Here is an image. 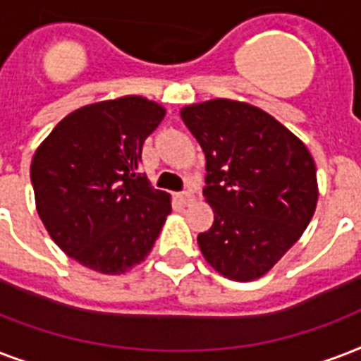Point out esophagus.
Returning <instances> with one entry per match:
<instances>
[{"label": "esophagus", "mask_w": 361, "mask_h": 361, "mask_svg": "<svg viewBox=\"0 0 361 361\" xmlns=\"http://www.w3.org/2000/svg\"><path fill=\"white\" fill-rule=\"evenodd\" d=\"M177 197L183 205H188L190 201L194 200V194H192V192H180V194H177Z\"/></svg>", "instance_id": "obj_1"}]
</instances>
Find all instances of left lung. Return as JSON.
Masks as SVG:
<instances>
[{
  "label": "left lung",
  "mask_w": 361,
  "mask_h": 361,
  "mask_svg": "<svg viewBox=\"0 0 361 361\" xmlns=\"http://www.w3.org/2000/svg\"><path fill=\"white\" fill-rule=\"evenodd\" d=\"M184 124L205 152L203 195L214 211L197 245L220 275L254 281L288 252L317 209L309 150L271 114L231 99L190 105Z\"/></svg>",
  "instance_id": "8db88e82"
}]
</instances>
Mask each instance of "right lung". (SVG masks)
Masks as SVG:
<instances>
[{
  "label": "right lung",
  "mask_w": 361,
  "mask_h": 361,
  "mask_svg": "<svg viewBox=\"0 0 361 361\" xmlns=\"http://www.w3.org/2000/svg\"><path fill=\"white\" fill-rule=\"evenodd\" d=\"M164 116L141 96L94 103L67 114L35 150L37 212L69 258L120 275L149 256L171 203L139 166L142 142Z\"/></svg>",
  "instance_id": "right-lung-1"
}]
</instances>
